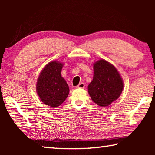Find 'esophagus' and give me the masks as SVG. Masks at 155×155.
Segmentation results:
<instances>
[{
  "label": "esophagus",
  "instance_id": "obj_1",
  "mask_svg": "<svg viewBox=\"0 0 155 155\" xmlns=\"http://www.w3.org/2000/svg\"><path fill=\"white\" fill-rule=\"evenodd\" d=\"M77 88H80V89H83L85 88V84H84L83 83H81L78 84V85L77 86Z\"/></svg>",
  "mask_w": 155,
  "mask_h": 155
}]
</instances>
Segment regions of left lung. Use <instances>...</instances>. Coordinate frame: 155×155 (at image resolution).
I'll list each match as a JSON object with an SVG mask.
<instances>
[{"label": "left lung", "mask_w": 155, "mask_h": 155, "mask_svg": "<svg viewBox=\"0 0 155 155\" xmlns=\"http://www.w3.org/2000/svg\"><path fill=\"white\" fill-rule=\"evenodd\" d=\"M123 81L114 65L101 59L94 64V78L88 85V92L94 103L107 107L119 98Z\"/></svg>", "instance_id": "obj_1"}]
</instances>
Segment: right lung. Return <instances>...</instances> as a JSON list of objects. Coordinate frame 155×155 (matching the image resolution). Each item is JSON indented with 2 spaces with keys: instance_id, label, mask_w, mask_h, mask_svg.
<instances>
[{
  "instance_id": "1",
  "label": "right lung",
  "mask_w": 155,
  "mask_h": 155,
  "mask_svg": "<svg viewBox=\"0 0 155 155\" xmlns=\"http://www.w3.org/2000/svg\"><path fill=\"white\" fill-rule=\"evenodd\" d=\"M63 64L51 61L41 72L37 83V92L41 101L52 107L59 106L69 94V87L61 77Z\"/></svg>"
}]
</instances>
